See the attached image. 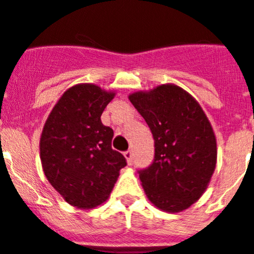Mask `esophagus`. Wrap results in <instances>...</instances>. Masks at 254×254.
<instances>
[{"label":"esophagus","instance_id":"1","mask_svg":"<svg viewBox=\"0 0 254 254\" xmlns=\"http://www.w3.org/2000/svg\"><path fill=\"white\" fill-rule=\"evenodd\" d=\"M124 156H125V159H127V162L129 163V164H131V159H132V153H131V150L124 151Z\"/></svg>","mask_w":254,"mask_h":254}]
</instances>
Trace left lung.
<instances>
[{"instance_id": "1", "label": "left lung", "mask_w": 254, "mask_h": 254, "mask_svg": "<svg viewBox=\"0 0 254 254\" xmlns=\"http://www.w3.org/2000/svg\"><path fill=\"white\" fill-rule=\"evenodd\" d=\"M129 100L154 138L153 163L139 170L146 196L164 212L188 209L203 195L217 164V140L207 115L174 84L134 92Z\"/></svg>"}]
</instances>
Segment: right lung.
<instances>
[{"label":"right lung","instance_id":"obj_1","mask_svg":"<svg viewBox=\"0 0 254 254\" xmlns=\"http://www.w3.org/2000/svg\"><path fill=\"white\" fill-rule=\"evenodd\" d=\"M114 96L98 85H75L59 99L42 129V169L73 207L90 209L105 202L127 165L124 155L111 148L113 129L100 119Z\"/></svg>","mask_w":254,"mask_h":254}]
</instances>
